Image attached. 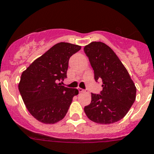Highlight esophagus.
<instances>
[{
	"instance_id": "34e87169",
	"label": "esophagus",
	"mask_w": 154,
	"mask_h": 154,
	"mask_svg": "<svg viewBox=\"0 0 154 154\" xmlns=\"http://www.w3.org/2000/svg\"><path fill=\"white\" fill-rule=\"evenodd\" d=\"M77 89H78L79 92H80V93L84 92V91H85V90H83V89H82V88H77Z\"/></svg>"
}]
</instances>
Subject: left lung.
Segmentation results:
<instances>
[{"label": "left lung", "mask_w": 154, "mask_h": 154, "mask_svg": "<svg viewBox=\"0 0 154 154\" xmlns=\"http://www.w3.org/2000/svg\"><path fill=\"white\" fill-rule=\"evenodd\" d=\"M84 51L94 71L95 80L102 79L101 94H91V102L84 108L91 121L110 124L127 114L136 99L137 88L129 72L114 51L101 42H93Z\"/></svg>", "instance_id": "8db88e82"}]
</instances>
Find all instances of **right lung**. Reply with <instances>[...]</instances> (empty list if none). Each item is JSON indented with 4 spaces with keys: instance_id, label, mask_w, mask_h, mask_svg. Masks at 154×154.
I'll return each mask as SVG.
<instances>
[{
    "instance_id": "right-lung-1",
    "label": "right lung",
    "mask_w": 154,
    "mask_h": 154,
    "mask_svg": "<svg viewBox=\"0 0 154 154\" xmlns=\"http://www.w3.org/2000/svg\"><path fill=\"white\" fill-rule=\"evenodd\" d=\"M81 46L60 42L36 58L21 75L18 85L25 107L40 122L53 124L66 115L76 88L61 85L66 77L69 60Z\"/></svg>"
}]
</instances>
